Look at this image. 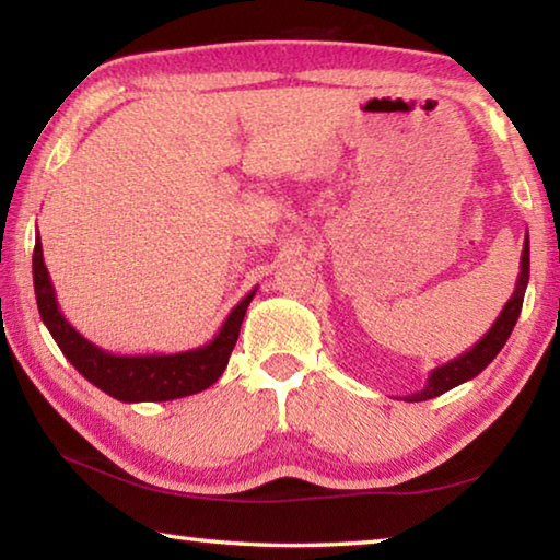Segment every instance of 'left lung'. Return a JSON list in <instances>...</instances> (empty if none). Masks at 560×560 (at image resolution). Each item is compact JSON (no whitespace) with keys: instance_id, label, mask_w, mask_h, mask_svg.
Returning <instances> with one entry per match:
<instances>
[{"instance_id":"obj_1","label":"left lung","mask_w":560,"mask_h":560,"mask_svg":"<svg viewBox=\"0 0 560 560\" xmlns=\"http://www.w3.org/2000/svg\"><path fill=\"white\" fill-rule=\"evenodd\" d=\"M528 232H526V240H524V252H521V264H518V279H516V289L511 293V299L506 301V306L501 308V314L497 316L494 324L487 330L485 336H481L477 343H474L467 353H462L457 358H452L450 363L438 365L434 371L428 375V383H424L422 390H417L412 395H405L402 400L407 402H422V400H432V397H438L442 393L452 390V387H457L462 383L471 381V377H477L485 368L491 363V360L497 358V353L511 336V330H514L518 314H521V306H524V293L528 287Z\"/></svg>"}]
</instances>
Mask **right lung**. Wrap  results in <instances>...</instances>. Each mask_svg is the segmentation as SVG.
I'll list each match as a JSON object with an SVG mask.
<instances>
[{"instance_id": "1", "label": "right lung", "mask_w": 560, "mask_h": 560, "mask_svg": "<svg viewBox=\"0 0 560 560\" xmlns=\"http://www.w3.org/2000/svg\"><path fill=\"white\" fill-rule=\"evenodd\" d=\"M34 291L36 306L44 326L49 328L56 346L69 358V363L79 371L89 383L101 387L103 393L116 397L120 402H165L202 393L207 387L220 381L230 355L240 338V328L257 287L236 303L232 314L224 318L217 336L200 348H189L183 353H148V355H118L108 353L101 346L91 343L75 330L61 314L59 301L44 264L42 240L36 232L34 244Z\"/></svg>"}]
</instances>
